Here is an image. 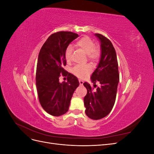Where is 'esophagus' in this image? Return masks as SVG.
Wrapping results in <instances>:
<instances>
[{"label": "esophagus", "mask_w": 154, "mask_h": 154, "mask_svg": "<svg viewBox=\"0 0 154 154\" xmlns=\"http://www.w3.org/2000/svg\"><path fill=\"white\" fill-rule=\"evenodd\" d=\"M79 83H80V85H83V81L82 80H79Z\"/></svg>", "instance_id": "34e87169"}]
</instances>
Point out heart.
Segmentation results:
<instances>
[{
	"mask_svg": "<svg viewBox=\"0 0 154 154\" xmlns=\"http://www.w3.org/2000/svg\"><path fill=\"white\" fill-rule=\"evenodd\" d=\"M76 47L87 54V60L91 63H95L100 58L101 51L97 45H95L94 40L90 37L83 36L78 40L75 44ZM65 58L67 62H70L72 60V48L71 46L66 49L65 53ZM91 71V69L88 66H74L72 69V73L80 78H86Z\"/></svg>",
	"mask_w": 154,
	"mask_h": 154,
	"instance_id": "heart-1",
	"label": "heart"
}]
</instances>
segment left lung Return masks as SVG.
<instances>
[{
    "label": "left lung",
    "mask_w": 154,
    "mask_h": 154,
    "mask_svg": "<svg viewBox=\"0 0 154 154\" xmlns=\"http://www.w3.org/2000/svg\"><path fill=\"white\" fill-rule=\"evenodd\" d=\"M95 35L101 42V54L98 66L91 76V81L99 82L101 86L96 90L87 82L83 83L87 93L84 97L85 114L88 118L97 120L105 118L115 103L119 75L117 56L110 40L99 33Z\"/></svg>",
    "instance_id": "obj_1"
}]
</instances>
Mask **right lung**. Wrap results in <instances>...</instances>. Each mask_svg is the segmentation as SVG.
<instances>
[{"mask_svg":"<svg viewBox=\"0 0 154 154\" xmlns=\"http://www.w3.org/2000/svg\"><path fill=\"white\" fill-rule=\"evenodd\" d=\"M78 37L71 31H58L51 35L42 47L36 71V85L41 106L54 116L66 114L74 91L78 87V78L63 69L66 66L65 53L69 44ZM67 76L68 82L60 84V75Z\"/></svg>","mask_w":154,"mask_h":154,"instance_id":"right-lung-1","label":"right lung"}]
</instances>
